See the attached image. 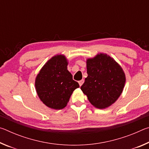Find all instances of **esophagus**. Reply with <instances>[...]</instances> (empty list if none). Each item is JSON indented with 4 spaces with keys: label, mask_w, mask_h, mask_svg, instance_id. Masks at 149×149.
<instances>
[{
    "label": "esophagus",
    "mask_w": 149,
    "mask_h": 149,
    "mask_svg": "<svg viewBox=\"0 0 149 149\" xmlns=\"http://www.w3.org/2000/svg\"><path fill=\"white\" fill-rule=\"evenodd\" d=\"M78 83H79V84L80 86H81V85H83V84H84V79H81V80L79 81H78Z\"/></svg>",
    "instance_id": "obj_1"
}]
</instances>
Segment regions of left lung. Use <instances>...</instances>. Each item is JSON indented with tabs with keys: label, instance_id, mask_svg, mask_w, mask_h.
Here are the masks:
<instances>
[{
	"label": "left lung",
	"instance_id": "1",
	"mask_svg": "<svg viewBox=\"0 0 149 149\" xmlns=\"http://www.w3.org/2000/svg\"><path fill=\"white\" fill-rule=\"evenodd\" d=\"M87 77L81 89L91 104L106 108L116 101L125 86V75L113 58L104 53L87 59Z\"/></svg>",
	"mask_w": 149,
	"mask_h": 149
}]
</instances>
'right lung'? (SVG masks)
<instances>
[{"mask_svg":"<svg viewBox=\"0 0 149 149\" xmlns=\"http://www.w3.org/2000/svg\"><path fill=\"white\" fill-rule=\"evenodd\" d=\"M68 61L64 54L52 56L35 78V89L40 100L49 108L63 109L74 91L79 87L68 70Z\"/></svg>","mask_w":149,"mask_h":149,"instance_id":"right-lung-1","label":"right lung"}]
</instances>
